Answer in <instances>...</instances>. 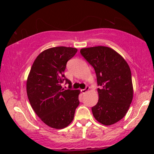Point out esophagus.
Here are the masks:
<instances>
[{"label": "esophagus", "instance_id": "obj_1", "mask_svg": "<svg viewBox=\"0 0 154 154\" xmlns=\"http://www.w3.org/2000/svg\"><path fill=\"white\" fill-rule=\"evenodd\" d=\"M89 89H90V88L88 87V86H87V87H86L85 89H83V90H81V92L83 94H85V92H87L88 90H89Z\"/></svg>", "mask_w": 154, "mask_h": 154}]
</instances>
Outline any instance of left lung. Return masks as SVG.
Listing matches in <instances>:
<instances>
[{
  "label": "left lung",
  "mask_w": 154,
  "mask_h": 154,
  "mask_svg": "<svg viewBox=\"0 0 154 154\" xmlns=\"http://www.w3.org/2000/svg\"><path fill=\"white\" fill-rule=\"evenodd\" d=\"M83 57L93 66L99 100L92 107V114L99 123L113 125L127 113L133 98L131 71L127 62L112 48L95 46L82 48Z\"/></svg>",
  "instance_id": "left-lung-1"
}]
</instances>
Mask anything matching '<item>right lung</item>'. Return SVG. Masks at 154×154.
Instances as JSON below:
<instances>
[{
  "label": "right lung",
  "instance_id": "add662e5",
  "mask_svg": "<svg viewBox=\"0 0 154 154\" xmlns=\"http://www.w3.org/2000/svg\"><path fill=\"white\" fill-rule=\"evenodd\" d=\"M78 50L75 48H51L35 59L26 81V92L31 106L42 121L54 129H62L72 122L79 105V90L71 89V82L65 78L66 62ZM64 80L69 89H64Z\"/></svg>",
  "mask_w": 154,
  "mask_h": 154
}]
</instances>
